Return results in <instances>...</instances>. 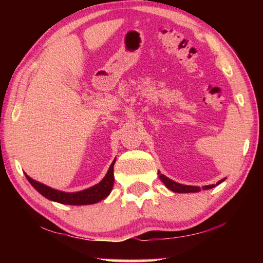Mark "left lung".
I'll use <instances>...</instances> for the list:
<instances>
[{
    "label": "left lung",
    "mask_w": 263,
    "mask_h": 263,
    "mask_svg": "<svg viewBox=\"0 0 263 263\" xmlns=\"http://www.w3.org/2000/svg\"><path fill=\"white\" fill-rule=\"evenodd\" d=\"M159 178L161 180V182H163L167 189H170L171 191L173 192H176V193H194V192H199L201 191V189L199 186H192V185H184V184H180L177 182H174L172 181L171 178L166 177L165 175L160 174L159 173ZM222 181H225V178H222V180H220L219 182H218L217 184H211V185H205V186H202V190H209V189H212L215 187V185H218V184H220Z\"/></svg>",
    "instance_id": "left-lung-1"
}]
</instances>
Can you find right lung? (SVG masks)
Here are the masks:
<instances>
[{
  "label": "right lung",
  "instance_id": "right-lung-1",
  "mask_svg": "<svg viewBox=\"0 0 263 263\" xmlns=\"http://www.w3.org/2000/svg\"><path fill=\"white\" fill-rule=\"evenodd\" d=\"M114 164H115V159L113 163L110 164L107 174H106L103 180L98 184H96V185L83 190V191L73 192V193L62 192V191H59V190L49 187L45 185V184L32 180V178L28 176L27 174H26V177L31 185L35 187L37 191L43 195V197H45L48 200L55 201V202H59V203L71 204V205L92 204V203L99 202L100 200L105 199L106 197H108L111 189H113Z\"/></svg>",
  "mask_w": 263,
  "mask_h": 263
}]
</instances>
